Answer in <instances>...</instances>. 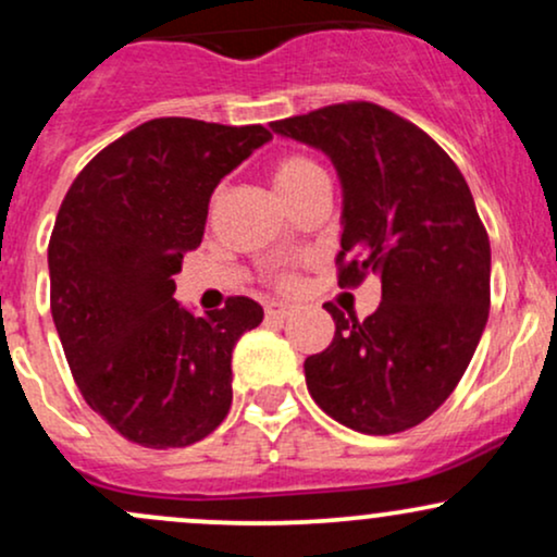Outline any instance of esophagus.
Here are the masks:
<instances>
[{"mask_svg": "<svg viewBox=\"0 0 557 557\" xmlns=\"http://www.w3.org/2000/svg\"><path fill=\"white\" fill-rule=\"evenodd\" d=\"M264 314H267V319H274V322H283V319L293 314V306L283 304V300H267Z\"/></svg>", "mask_w": 557, "mask_h": 557, "instance_id": "1", "label": "esophagus"}]
</instances>
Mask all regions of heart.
<instances>
[{"instance_id":"heart-1","label":"heart","mask_w":557,"mask_h":557,"mask_svg":"<svg viewBox=\"0 0 557 557\" xmlns=\"http://www.w3.org/2000/svg\"><path fill=\"white\" fill-rule=\"evenodd\" d=\"M317 177H324L322 164L306 154H285L280 157L272 168V183L285 201L296 196L298 190H304L311 181H317ZM274 285L280 287L296 285V274H293L290 267H283V270L274 272Z\"/></svg>"}]
</instances>
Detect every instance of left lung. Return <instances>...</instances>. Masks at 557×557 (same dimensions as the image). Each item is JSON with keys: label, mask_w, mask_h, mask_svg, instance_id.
I'll return each mask as SVG.
<instances>
[{"label": "left lung", "mask_w": 557, "mask_h": 557, "mask_svg": "<svg viewBox=\"0 0 557 557\" xmlns=\"http://www.w3.org/2000/svg\"><path fill=\"white\" fill-rule=\"evenodd\" d=\"M317 146L343 181L337 285L382 283L372 317L335 319L304 363L311 398L350 430L395 434L432 417L456 389L490 317V235L469 183L437 140L374 101L274 120Z\"/></svg>", "instance_id": "left-lung-1"}]
</instances>
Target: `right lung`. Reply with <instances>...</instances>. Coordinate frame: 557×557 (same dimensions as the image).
I'll return each instance as SVG.
<instances>
[{"mask_svg": "<svg viewBox=\"0 0 557 557\" xmlns=\"http://www.w3.org/2000/svg\"><path fill=\"white\" fill-rule=\"evenodd\" d=\"M272 138L264 125L157 117L78 172L49 238V306L81 395L131 443L168 450L212 434L233 403V348L257 300L194 317L172 293L201 243L216 183Z\"/></svg>", "mask_w": 557, "mask_h": 557, "instance_id": "add662e5", "label": "right lung"}]
</instances>
